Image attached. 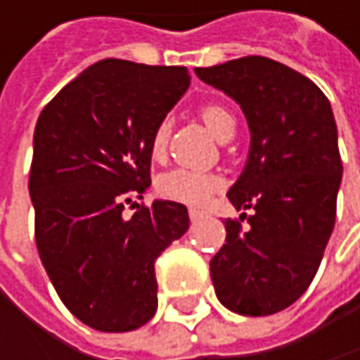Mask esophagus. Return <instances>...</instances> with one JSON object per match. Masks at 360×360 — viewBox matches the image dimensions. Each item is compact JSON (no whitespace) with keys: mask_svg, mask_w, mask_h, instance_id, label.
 <instances>
[{"mask_svg":"<svg viewBox=\"0 0 360 360\" xmlns=\"http://www.w3.org/2000/svg\"><path fill=\"white\" fill-rule=\"evenodd\" d=\"M202 217H204V212H202V210H195V208H191V210H189V219H191V223H198Z\"/></svg>","mask_w":360,"mask_h":360,"instance_id":"34e87169","label":"esophagus"}]
</instances>
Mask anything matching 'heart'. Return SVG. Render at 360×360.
Segmentation results:
<instances>
[{
    "mask_svg": "<svg viewBox=\"0 0 360 360\" xmlns=\"http://www.w3.org/2000/svg\"><path fill=\"white\" fill-rule=\"evenodd\" d=\"M200 116H202L204 124L208 127V131L217 139H223L229 131H233V116L219 104L202 106ZM169 133H171L169 122H165V120L160 124H156V129L152 131L150 156L154 160L165 158L167 146H169ZM219 185H221V181L212 173H204V171H195V169H173V171L162 173L156 179V191L165 200L200 208L212 198V193L219 189Z\"/></svg>",
    "mask_w": 360,
    "mask_h": 360,
    "instance_id": "obj_1",
    "label": "heart"
}]
</instances>
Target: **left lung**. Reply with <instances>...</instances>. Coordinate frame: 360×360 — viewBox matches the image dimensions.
Segmentation results:
<instances>
[{
	"instance_id": "8db88e82",
	"label": "left lung",
	"mask_w": 360,
	"mask_h": 360,
	"mask_svg": "<svg viewBox=\"0 0 360 360\" xmlns=\"http://www.w3.org/2000/svg\"><path fill=\"white\" fill-rule=\"evenodd\" d=\"M195 75L242 106L252 135L246 169L227 191L252 214L225 221V244L210 260L217 298L246 317L279 313L311 285L333 231L342 181L333 112L311 79L271 58Z\"/></svg>"
}]
</instances>
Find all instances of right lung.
<instances>
[{"mask_svg": "<svg viewBox=\"0 0 360 360\" xmlns=\"http://www.w3.org/2000/svg\"><path fill=\"white\" fill-rule=\"evenodd\" d=\"M187 87L185 66L108 58L37 120L29 177L37 250L66 309L98 331H131L154 317V262L189 227L179 202H135L152 183V131Z\"/></svg>", "mask_w": 360, "mask_h": 360, "instance_id": "1", "label": "right lung"}]
</instances>
